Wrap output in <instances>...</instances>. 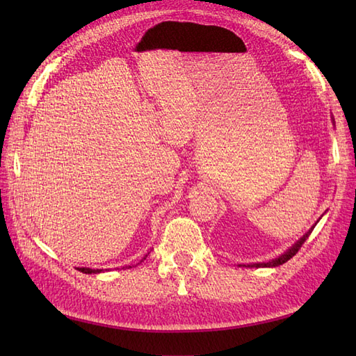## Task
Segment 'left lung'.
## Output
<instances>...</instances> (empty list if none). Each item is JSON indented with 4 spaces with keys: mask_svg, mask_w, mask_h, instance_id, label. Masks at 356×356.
Segmentation results:
<instances>
[{
    "mask_svg": "<svg viewBox=\"0 0 356 356\" xmlns=\"http://www.w3.org/2000/svg\"><path fill=\"white\" fill-rule=\"evenodd\" d=\"M334 120V118H332ZM321 220V218H319ZM318 220V221H319ZM316 221V222H318ZM316 222L312 225V227L309 229V232H306L303 236H301V238L293 245V246H289L288 250L284 252V254H281L279 255L277 258H273V260H270V261H267V263H251V264H239V266H245V267H257V268H260V267H277V266H281V264H284V263H286L289 258H293L297 252H298V250L301 248V245H303L305 242H306V239L309 238V234L312 233V230L315 229V225H316Z\"/></svg>",
    "mask_w": 356,
    "mask_h": 356,
    "instance_id": "8db88e82",
    "label": "left lung"
}]
</instances>
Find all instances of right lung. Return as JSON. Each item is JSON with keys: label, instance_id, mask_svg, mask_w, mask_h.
Returning <instances> with one entry per match:
<instances>
[{"label": "right lung", "instance_id": "obj_1", "mask_svg": "<svg viewBox=\"0 0 356 356\" xmlns=\"http://www.w3.org/2000/svg\"><path fill=\"white\" fill-rule=\"evenodd\" d=\"M149 254V252H148ZM148 254H145V257L143 258V260H139V263H143L144 260H145V258H147V255ZM138 263V264H139ZM132 266H127L126 268H131ZM77 270H80V272H83V273H86V275H95V273H101V272H104V268H90V267H77Z\"/></svg>", "mask_w": 356, "mask_h": 356}]
</instances>
